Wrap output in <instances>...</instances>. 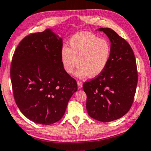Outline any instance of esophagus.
<instances>
[{
    "label": "esophagus",
    "instance_id": "1",
    "mask_svg": "<svg viewBox=\"0 0 151 151\" xmlns=\"http://www.w3.org/2000/svg\"><path fill=\"white\" fill-rule=\"evenodd\" d=\"M77 85H78V88H82V86H83V83L81 81H77Z\"/></svg>",
    "mask_w": 151,
    "mask_h": 151
}]
</instances>
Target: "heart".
Here are the masks:
<instances>
[{"label": "heart", "instance_id": "obj_1", "mask_svg": "<svg viewBox=\"0 0 151 151\" xmlns=\"http://www.w3.org/2000/svg\"><path fill=\"white\" fill-rule=\"evenodd\" d=\"M69 46V48L64 47L61 50V63L65 72L70 74L79 62L74 75L80 79L88 76L97 77L109 63L111 56L109 42L91 32H82L73 36Z\"/></svg>", "mask_w": 151, "mask_h": 151}]
</instances>
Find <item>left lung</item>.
Listing matches in <instances>:
<instances>
[{
  "instance_id": "8db88e82",
  "label": "left lung",
  "mask_w": 151,
  "mask_h": 151,
  "mask_svg": "<svg viewBox=\"0 0 151 151\" xmlns=\"http://www.w3.org/2000/svg\"><path fill=\"white\" fill-rule=\"evenodd\" d=\"M111 43V56L105 70L85 82L86 109L90 117L109 122L127 113L133 103L138 74L134 55L128 42L110 28H99Z\"/></svg>"
}]
</instances>
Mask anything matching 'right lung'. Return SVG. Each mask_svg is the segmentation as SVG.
Wrapping results in <instances>:
<instances>
[{
  "label": "right lung",
  "instance_id": "right-lung-1",
  "mask_svg": "<svg viewBox=\"0 0 151 151\" xmlns=\"http://www.w3.org/2000/svg\"><path fill=\"white\" fill-rule=\"evenodd\" d=\"M63 40L47 29L20 42L10 69L16 104L27 119L50 125L65 114L77 83L61 60Z\"/></svg>",
  "mask_w": 151,
  "mask_h": 151
}]
</instances>
